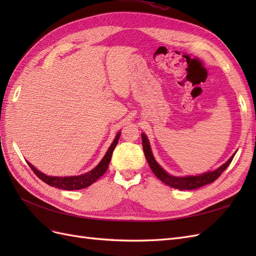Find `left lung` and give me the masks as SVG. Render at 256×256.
Here are the masks:
<instances>
[{"label":"left lung","instance_id":"left-lung-1","mask_svg":"<svg viewBox=\"0 0 256 256\" xmlns=\"http://www.w3.org/2000/svg\"><path fill=\"white\" fill-rule=\"evenodd\" d=\"M142 145H143L145 158H146L147 162H148L152 173L156 175L162 182H164L166 186H170V187L175 188V189H180V190H194L200 187H203V186H205V184H212L223 173L224 170H226L230 166L232 160H233V158L235 156V154H234L233 156H232L226 162V164L216 170H214V171H212V172H206L204 174H200L198 176L176 177V176L168 174L164 170L157 164V161L154 160L152 150H150L148 138H147L145 134H142Z\"/></svg>","mask_w":256,"mask_h":256}]
</instances>
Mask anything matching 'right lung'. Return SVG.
Segmentation results:
<instances>
[{"mask_svg": "<svg viewBox=\"0 0 256 256\" xmlns=\"http://www.w3.org/2000/svg\"><path fill=\"white\" fill-rule=\"evenodd\" d=\"M120 136V132L116 134L113 143L109 147V150H108L102 160L99 162V164L95 168H92V171L79 176H68V177L47 176L38 171V170L30 164V162H28V164L30 166V168H32V171L37 175L38 178H40L44 182L51 186V187H56L63 190H79V189L86 188L92 184L97 182V180H99V177H102L106 172L108 166H109V164L112 158L113 150L115 148V146L118 143Z\"/></svg>", "mask_w": 256, "mask_h": 256, "instance_id": "1", "label": "right lung"}]
</instances>
